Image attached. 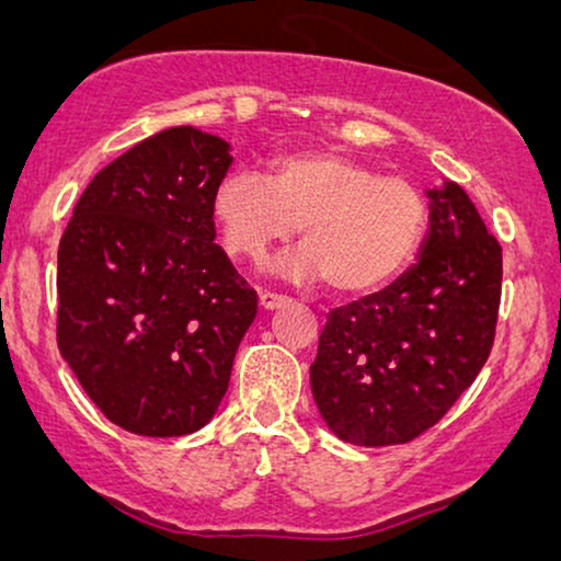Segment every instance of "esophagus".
Segmentation results:
<instances>
[{"instance_id":"1","label":"esophagus","mask_w":561,"mask_h":561,"mask_svg":"<svg viewBox=\"0 0 561 561\" xmlns=\"http://www.w3.org/2000/svg\"><path fill=\"white\" fill-rule=\"evenodd\" d=\"M286 304H288L286 296H278V294H260V306H263L265 311L280 309V306H286Z\"/></svg>"}]
</instances>
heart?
Instances as JSON below:
<instances>
[{"label":"heart","mask_w":561,"mask_h":561,"mask_svg":"<svg viewBox=\"0 0 561 561\" xmlns=\"http://www.w3.org/2000/svg\"><path fill=\"white\" fill-rule=\"evenodd\" d=\"M211 211L232 257L257 263L301 227L304 248L275 271L294 280L327 278L336 294H365L396 278L426 232V202L413 183L329 150L278 156L271 175L225 173Z\"/></svg>","instance_id":"heart-1"}]
</instances>
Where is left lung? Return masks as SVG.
<instances>
[{
	"mask_svg": "<svg viewBox=\"0 0 561 561\" xmlns=\"http://www.w3.org/2000/svg\"><path fill=\"white\" fill-rule=\"evenodd\" d=\"M428 232L409 271L327 313L311 393L357 447L405 444L472 386L493 347L503 255L457 183L428 188Z\"/></svg>",
	"mask_w": 561,
	"mask_h": 561,
	"instance_id": "1",
	"label": "left lung"
}]
</instances>
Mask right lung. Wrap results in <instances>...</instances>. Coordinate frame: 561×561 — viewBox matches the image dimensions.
Returning <instances> with one entry per match:
<instances>
[{"label":"right lung","instance_id":"obj_1","mask_svg":"<svg viewBox=\"0 0 561 561\" xmlns=\"http://www.w3.org/2000/svg\"><path fill=\"white\" fill-rule=\"evenodd\" d=\"M229 150L196 127L148 137L94 175L60 237V357L125 432L209 424L257 313L255 290L214 244Z\"/></svg>","mask_w":561,"mask_h":561}]
</instances>
